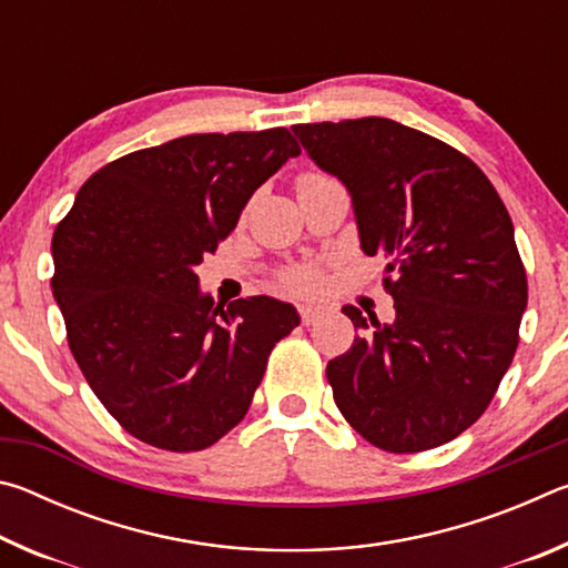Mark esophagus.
I'll return each mask as SVG.
<instances>
[{
  "mask_svg": "<svg viewBox=\"0 0 568 568\" xmlns=\"http://www.w3.org/2000/svg\"><path fill=\"white\" fill-rule=\"evenodd\" d=\"M297 315H301L303 325H313L318 318H323V307L321 305H301L297 307Z\"/></svg>",
  "mask_w": 568,
  "mask_h": 568,
  "instance_id": "esophagus-1",
  "label": "esophagus"
}]
</instances>
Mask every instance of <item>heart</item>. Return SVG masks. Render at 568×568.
<instances>
[{
  "mask_svg": "<svg viewBox=\"0 0 568 568\" xmlns=\"http://www.w3.org/2000/svg\"><path fill=\"white\" fill-rule=\"evenodd\" d=\"M323 178L325 175H321V172H303V175L297 178V185H305V182H315ZM281 285L285 287V291H293V293H313L315 287L321 285V273H318V267H313V265L287 267L285 273H281Z\"/></svg>",
  "mask_w": 568,
  "mask_h": 568,
  "instance_id": "heart-1",
  "label": "heart"
}]
</instances>
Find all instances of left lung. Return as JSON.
I'll return each mask as SVG.
<instances>
[{
    "label": "left lung",
    "mask_w": 568,
    "mask_h": 568,
    "mask_svg": "<svg viewBox=\"0 0 568 568\" xmlns=\"http://www.w3.org/2000/svg\"><path fill=\"white\" fill-rule=\"evenodd\" d=\"M353 197L365 255L388 257L396 321L345 305L361 335L325 376L343 418L390 454L448 444L480 418L514 361L526 267L514 223L474 160L386 118L295 124Z\"/></svg>",
    "instance_id": "1"
}]
</instances>
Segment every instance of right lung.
<instances>
[{
  "instance_id": "right-lung-1",
  "label": "right lung",
  "mask_w": 568,
  "mask_h": 568,
  "mask_svg": "<svg viewBox=\"0 0 568 568\" xmlns=\"http://www.w3.org/2000/svg\"><path fill=\"white\" fill-rule=\"evenodd\" d=\"M291 130L185 134L100 168L54 230L52 293L110 416L162 450L217 444L245 418L267 355L301 318L255 295H203L195 265L287 158Z\"/></svg>"
}]
</instances>
